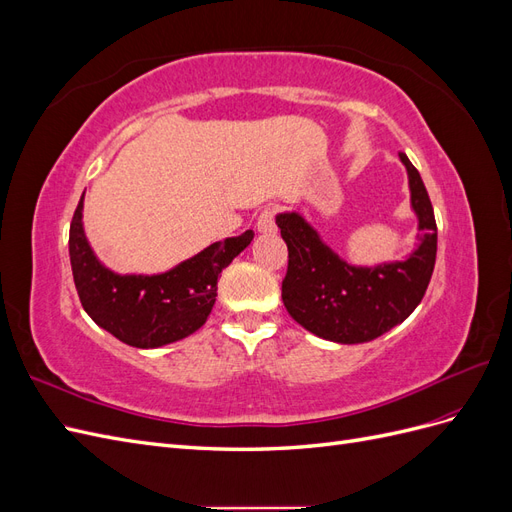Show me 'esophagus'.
<instances>
[{
  "mask_svg": "<svg viewBox=\"0 0 512 512\" xmlns=\"http://www.w3.org/2000/svg\"><path fill=\"white\" fill-rule=\"evenodd\" d=\"M256 228L258 232H262V235H271V232H275V211L271 207H267L258 215Z\"/></svg>",
  "mask_w": 512,
  "mask_h": 512,
  "instance_id": "1",
  "label": "esophagus"
}]
</instances>
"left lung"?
I'll use <instances>...</instances> for the list:
<instances>
[{
  "label": "left lung",
  "mask_w": 512,
  "mask_h": 512,
  "mask_svg": "<svg viewBox=\"0 0 512 512\" xmlns=\"http://www.w3.org/2000/svg\"><path fill=\"white\" fill-rule=\"evenodd\" d=\"M418 247L406 258L354 267L339 258L297 211L275 218L288 245L282 301L303 329L337 344L371 342L404 322L425 297L438 252V228L425 183L406 153Z\"/></svg>",
  "instance_id": "left-lung-1"
}]
</instances>
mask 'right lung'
Here are the masks:
<instances>
[{"mask_svg":"<svg viewBox=\"0 0 512 512\" xmlns=\"http://www.w3.org/2000/svg\"><path fill=\"white\" fill-rule=\"evenodd\" d=\"M254 232L211 243L160 275H119L96 258L83 230V196L70 224V265L83 309L98 327L134 348H160L207 322L218 277L252 243Z\"/></svg>","mask_w":512,"mask_h":512,"instance_id":"right-lung-1","label":"right lung"}]
</instances>
